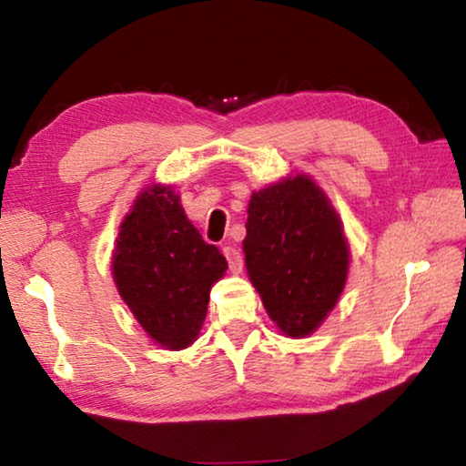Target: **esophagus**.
I'll list each match as a JSON object with an SVG mask.
<instances>
[{
	"mask_svg": "<svg viewBox=\"0 0 466 466\" xmlns=\"http://www.w3.org/2000/svg\"><path fill=\"white\" fill-rule=\"evenodd\" d=\"M224 255L228 258V265H230L232 273H240L242 271V265H244L240 250L236 248V247H224Z\"/></svg>",
	"mask_w": 466,
	"mask_h": 466,
	"instance_id": "34e87169",
	"label": "esophagus"
}]
</instances>
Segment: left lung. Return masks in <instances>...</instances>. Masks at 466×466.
<instances>
[{"instance_id":"left-lung-1","label":"left lung","mask_w":466,"mask_h":466,"mask_svg":"<svg viewBox=\"0 0 466 466\" xmlns=\"http://www.w3.org/2000/svg\"><path fill=\"white\" fill-rule=\"evenodd\" d=\"M242 244L271 320L289 337L319 329L343 291L350 250L317 183L299 175L252 193Z\"/></svg>"}]
</instances>
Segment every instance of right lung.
<instances>
[{
    "instance_id": "1",
    "label": "right lung",
    "mask_w": 466,
    "mask_h": 466,
    "mask_svg": "<svg viewBox=\"0 0 466 466\" xmlns=\"http://www.w3.org/2000/svg\"><path fill=\"white\" fill-rule=\"evenodd\" d=\"M226 257L188 222L178 195L154 185L121 224L113 257L116 289L146 333L167 350L191 345Z\"/></svg>"
}]
</instances>
